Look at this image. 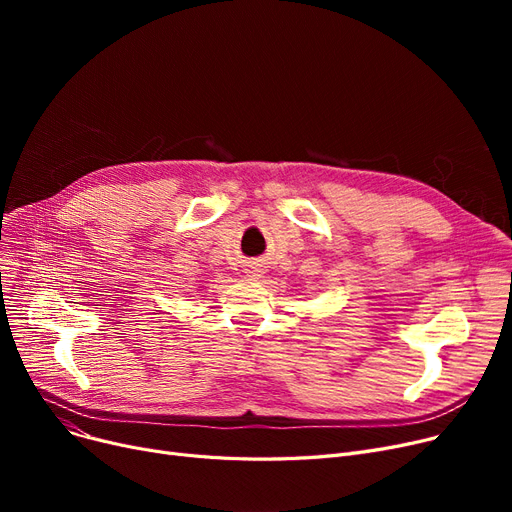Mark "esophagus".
<instances>
[{"label": "esophagus", "instance_id": "obj_1", "mask_svg": "<svg viewBox=\"0 0 512 512\" xmlns=\"http://www.w3.org/2000/svg\"><path fill=\"white\" fill-rule=\"evenodd\" d=\"M247 276L253 278V280H259L263 276V270H261V267H257V265H251V267H247Z\"/></svg>", "mask_w": 512, "mask_h": 512}]
</instances>
